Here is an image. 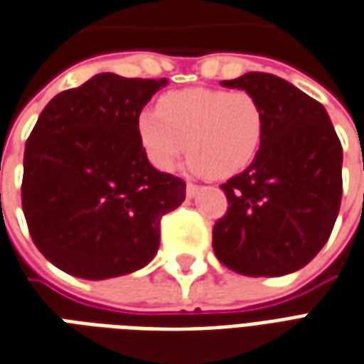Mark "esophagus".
Segmentation results:
<instances>
[{"label": "esophagus", "instance_id": "34e87169", "mask_svg": "<svg viewBox=\"0 0 364 364\" xmlns=\"http://www.w3.org/2000/svg\"><path fill=\"white\" fill-rule=\"evenodd\" d=\"M196 193H198V187L193 185V183H189V185H187V198H195Z\"/></svg>", "mask_w": 364, "mask_h": 364}]
</instances>
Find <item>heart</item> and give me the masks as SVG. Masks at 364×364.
<instances>
[{"instance_id": "heart-1", "label": "heart", "mask_w": 364, "mask_h": 364, "mask_svg": "<svg viewBox=\"0 0 364 364\" xmlns=\"http://www.w3.org/2000/svg\"><path fill=\"white\" fill-rule=\"evenodd\" d=\"M264 127L260 102L243 90L169 92L160 100V109L139 115V136L156 168L171 171L187 152L191 171L212 179L249 168L262 146Z\"/></svg>"}]
</instances>
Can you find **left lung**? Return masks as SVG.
Here are the masks:
<instances>
[{
	"instance_id": "8db88e82",
	"label": "left lung",
	"mask_w": 364,
	"mask_h": 364,
	"mask_svg": "<svg viewBox=\"0 0 364 364\" xmlns=\"http://www.w3.org/2000/svg\"><path fill=\"white\" fill-rule=\"evenodd\" d=\"M264 109V141L243 173L223 183L228 214L212 247L237 274L274 278L301 270L332 233L341 204L343 150L324 106L268 73L220 82Z\"/></svg>"
}]
</instances>
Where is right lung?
I'll list each match as a JSON object with an SVG mask.
<instances>
[{
	"instance_id": "obj_1",
	"label": "right lung",
	"mask_w": 364,
	"mask_h": 364,
	"mask_svg": "<svg viewBox=\"0 0 364 364\" xmlns=\"http://www.w3.org/2000/svg\"><path fill=\"white\" fill-rule=\"evenodd\" d=\"M168 80L100 73L50 100L24 148L23 212L53 266L82 279L136 272L185 183L148 161L139 115Z\"/></svg>"
}]
</instances>
